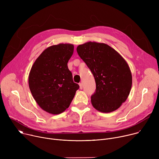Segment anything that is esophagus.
<instances>
[{"label":"esophagus","mask_w":159,"mask_h":159,"mask_svg":"<svg viewBox=\"0 0 159 159\" xmlns=\"http://www.w3.org/2000/svg\"><path fill=\"white\" fill-rule=\"evenodd\" d=\"M79 86H80V89H83V84L82 83H80L79 84Z\"/></svg>","instance_id":"obj_1"}]
</instances>
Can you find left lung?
I'll return each mask as SVG.
<instances>
[{
  "mask_svg": "<svg viewBox=\"0 0 159 159\" xmlns=\"http://www.w3.org/2000/svg\"><path fill=\"white\" fill-rule=\"evenodd\" d=\"M77 52L95 79L96 89L91 96L93 107L102 112L118 109L128 98L132 85L126 61L105 43L87 42L79 45Z\"/></svg>",
  "mask_w": 159,
  "mask_h": 159,
  "instance_id": "8db88e82",
  "label": "left lung"
}]
</instances>
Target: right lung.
Returning <instances> with one entry per match:
<instances>
[{
  "label": "right lung",
  "mask_w": 159,
  "mask_h": 159,
  "mask_svg": "<svg viewBox=\"0 0 159 159\" xmlns=\"http://www.w3.org/2000/svg\"><path fill=\"white\" fill-rule=\"evenodd\" d=\"M74 49L72 44L53 45L41 53L30 70L31 93L39 107L50 114L65 111L79 88L67 66Z\"/></svg>",
  "instance_id": "obj_1"
}]
</instances>
